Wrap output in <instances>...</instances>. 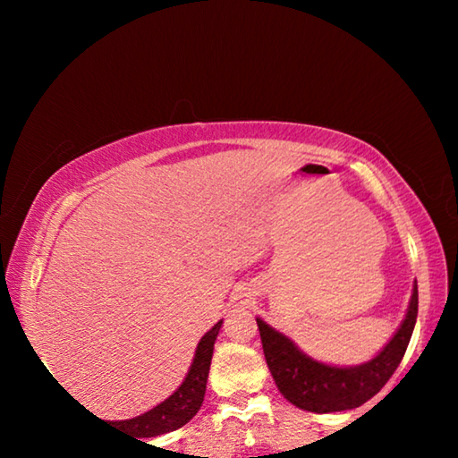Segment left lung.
I'll list each match as a JSON object with an SVG mask.
<instances>
[{
	"label": "left lung",
	"instance_id": "8db88e82",
	"mask_svg": "<svg viewBox=\"0 0 458 458\" xmlns=\"http://www.w3.org/2000/svg\"><path fill=\"white\" fill-rule=\"evenodd\" d=\"M416 315L418 286H414L406 319L402 321L396 335L374 360L355 368H331L313 361L283 333L268 327L262 319H257V323L265 360L283 396L301 410L327 414L358 408L382 390L404 358Z\"/></svg>",
	"mask_w": 458,
	"mask_h": 458
}]
</instances>
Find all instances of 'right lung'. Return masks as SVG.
<instances>
[{"instance_id": "add662e5", "label": "right lung", "mask_w": 458, "mask_h": 458, "mask_svg": "<svg viewBox=\"0 0 458 458\" xmlns=\"http://www.w3.org/2000/svg\"><path fill=\"white\" fill-rule=\"evenodd\" d=\"M222 327V321H218L214 327L206 333L198 344L196 358H193L191 368L185 376L183 384L169 396L165 402H161L159 406H155L149 412L143 416L131 418V420L123 422H108L123 426L127 432L135 434V437L149 438L157 437V434H165L182 428L183 424H188L204 402L206 394V382L208 374H210V363L214 353V341L218 337V331Z\"/></svg>"}]
</instances>
